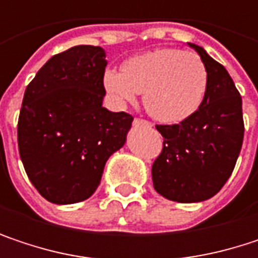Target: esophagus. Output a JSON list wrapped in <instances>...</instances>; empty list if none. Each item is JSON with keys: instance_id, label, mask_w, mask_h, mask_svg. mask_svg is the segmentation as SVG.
Listing matches in <instances>:
<instances>
[{"instance_id": "obj_1", "label": "esophagus", "mask_w": 258, "mask_h": 258, "mask_svg": "<svg viewBox=\"0 0 258 258\" xmlns=\"http://www.w3.org/2000/svg\"><path fill=\"white\" fill-rule=\"evenodd\" d=\"M134 125H140V127H151L152 124L146 119H142V118H136L134 119Z\"/></svg>"}]
</instances>
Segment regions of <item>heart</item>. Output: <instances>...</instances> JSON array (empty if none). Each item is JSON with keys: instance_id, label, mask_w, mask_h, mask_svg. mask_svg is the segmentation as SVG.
Returning <instances> with one entry per match:
<instances>
[{"instance_id": "obj_1", "label": "heart", "mask_w": 258, "mask_h": 258, "mask_svg": "<svg viewBox=\"0 0 258 258\" xmlns=\"http://www.w3.org/2000/svg\"><path fill=\"white\" fill-rule=\"evenodd\" d=\"M104 88L119 104L143 94L146 110L157 121L176 124L189 118L208 89V70L191 52L157 49L124 62L122 72L107 70Z\"/></svg>"}]
</instances>
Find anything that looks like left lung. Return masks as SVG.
I'll list each match as a JSON object with an SVG mask.
<instances>
[{
  "label": "left lung",
  "mask_w": 258,
  "mask_h": 258,
  "mask_svg": "<svg viewBox=\"0 0 258 258\" xmlns=\"http://www.w3.org/2000/svg\"><path fill=\"white\" fill-rule=\"evenodd\" d=\"M208 70V89L200 107L173 125H155L164 137L152 164L154 188L163 197L203 202L230 178L243 142L242 98L227 70L197 44L188 43Z\"/></svg>",
  "instance_id": "1"
}]
</instances>
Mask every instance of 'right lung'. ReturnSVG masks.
<instances>
[{
	"mask_svg": "<svg viewBox=\"0 0 258 258\" xmlns=\"http://www.w3.org/2000/svg\"><path fill=\"white\" fill-rule=\"evenodd\" d=\"M106 53L75 46L52 56L26 86L18 145L26 175L50 203L86 200L107 158L124 146L133 116L103 107Z\"/></svg>",
	"mask_w": 258,
	"mask_h": 258,
	"instance_id": "1",
	"label": "right lung"
}]
</instances>
